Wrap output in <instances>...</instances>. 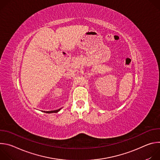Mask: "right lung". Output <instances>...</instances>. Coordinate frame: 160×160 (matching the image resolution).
I'll return each mask as SVG.
<instances>
[{
  "instance_id": "add662e5",
  "label": "right lung",
  "mask_w": 160,
  "mask_h": 160,
  "mask_svg": "<svg viewBox=\"0 0 160 160\" xmlns=\"http://www.w3.org/2000/svg\"><path fill=\"white\" fill-rule=\"evenodd\" d=\"M60 110V109H57V110H54V111H43V112H46V113H51V112H58Z\"/></svg>"
}]
</instances>
